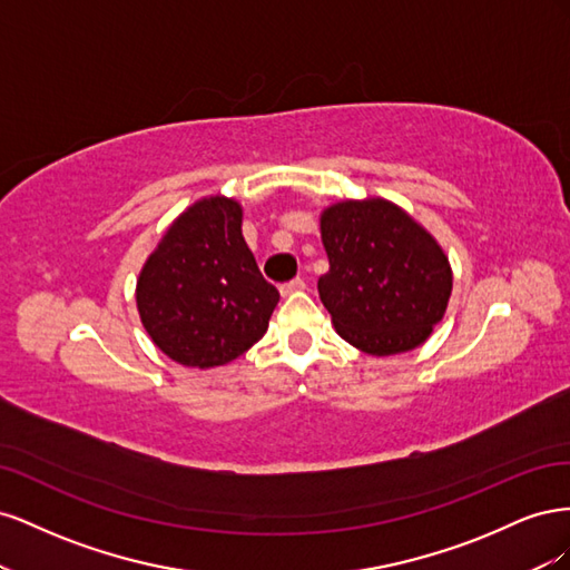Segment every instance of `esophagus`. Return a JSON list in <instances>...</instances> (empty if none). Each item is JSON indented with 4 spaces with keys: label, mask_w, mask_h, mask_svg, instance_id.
Instances as JSON below:
<instances>
[{
    "label": "esophagus",
    "mask_w": 570,
    "mask_h": 570,
    "mask_svg": "<svg viewBox=\"0 0 570 570\" xmlns=\"http://www.w3.org/2000/svg\"><path fill=\"white\" fill-rule=\"evenodd\" d=\"M304 287H306V283H304L302 278H292V281H287V283L281 285V295H283V297H289V295H295V292H302Z\"/></svg>",
    "instance_id": "obj_1"
}]
</instances>
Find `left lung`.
Returning a JSON list of instances; mask_svg holds the SVG:
<instances>
[{"instance_id": "1", "label": "left lung", "mask_w": 570, "mask_h": 570, "mask_svg": "<svg viewBox=\"0 0 570 570\" xmlns=\"http://www.w3.org/2000/svg\"><path fill=\"white\" fill-rule=\"evenodd\" d=\"M331 271L318 295L356 350L390 356L419 347L444 316L452 268L428 230L385 199L340 202L321 216Z\"/></svg>"}]
</instances>
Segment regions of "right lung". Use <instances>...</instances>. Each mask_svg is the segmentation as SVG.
I'll return each mask as SVG.
<instances>
[{
  "label": "right lung",
  "instance_id": "add662e5",
  "mask_svg": "<svg viewBox=\"0 0 570 570\" xmlns=\"http://www.w3.org/2000/svg\"><path fill=\"white\" fill-rule=\"evenodd\" d=\"M278 299L243 237V209L226 197L180 214L137 281V312L154 344L197 368L245 354Z\"/></svg>",
  "mask_w": 570,
  "mask_h": 570
}]
</instances>
